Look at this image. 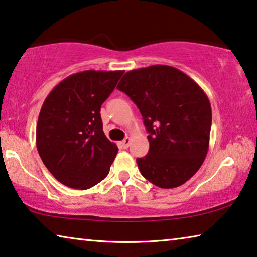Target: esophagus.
<instances>
[{
    "mask_svg": "<svg viewBox=\"0 0 257 257\" xmlns=\"http://www.w3.org/2000/svg\"><path fill=\"white\" fill-rule=\"evenodd\" d=\"M130 141H132V138L130 137H125L123 141L121 142L120 143V146L122 149H128V146H129V144H130Z\"/></svg>",
    "mask_w": 257,
    "mask_h": 257,
    "instance_id": "esophagus-1",
    "label": "esophagus"
}]
</instances>
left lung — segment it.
I'll use <instances>...</instances> for the list:
<instances>
[{
  "label": "left lung",
  "mask_w": 257,
  "mask_h": 257,
  "mask_svg": "<svg viewBox=\"0 0 257 257\" xmlns=\"http://www.w3.org/2000/svg\"><path fill=\"white\" fill-rule=\"evenodd\" d=\"M116 88L137 105L149 133V153L136 159L141 174L162 189L184 184L208 152V97L185 73L167 65L129 71Z\"/></svg>",
  "instance_id": "1"
}]
</instances>
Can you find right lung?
Masks as SVG:
<instances>
[{"mask_svg": "<svg viewBox=\"0 0 257 257\" xmlns=\"http://www.w3.org/2000/svg\"><path fill=\"white\" fill-rule=\"evenodd\" d=\"M123 73H75L44 100L36 125V148L44 166L62 184L87 190L107 176L117 146L103 132L100 107Z\"/></svg>", "mask_w": 257, "mask_h": 257, "instance_id": "1", "label": "right lung"}]
</instances>
